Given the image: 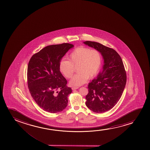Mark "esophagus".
<instances>
[{
    "mask_svg": "<svg viewBox=\"0 0 150 150\" xmlns=\"http://www.w3.org/2000/svg\"><path fill=\"white\" fill-rule=\"evenodd\" d=\"M78 87H77V86H73L72 88V89L73 90H76V89H78Z\"/></svg>",
    "mask_w": 150,
    "mask_h": 150,
    "instance_id": "esophagus-1",
    "label": "esophagus"
}]
</instances>
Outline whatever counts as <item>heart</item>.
Here are the masks:
<instances>
[{
	"mask_svg": "<svg viewBox=\"0 0 150 150\" xmlns=\"http://www.w3.org/2000/svg\"><path fill=\"white\" fill-rule=\"evenodd\" d=\"M68 61L60 62L59 70L66 78H71L74 73V67L78 73L70 80L72 86H80L88 79L96 75L101 64V56L96 49L79 47L74 50L68 57Z\"/></svg>",
	"mask_w": 150,
	"mask_h": 150,
	"instance_id": "1",
	"label": "heart"
}]
</instances>
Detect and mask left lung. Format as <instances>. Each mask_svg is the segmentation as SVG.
<instances>
[{"mask_svg": "<svg viewBox=\"0 0 150 150\" xmlns=\"http://www.w3.org/2000/svg\"><path fill=\"white\" fill-rule=\"evenodd\" d=\"M83 43L98 50L104 59L103 70L88 83L86 105L95 113H104L112 109L122 94L127 82L125 67L120 56L113 49L94 41Z\"/></svg>", "mask_w": 150, "mask_h": 150, "instance_id": "1", "label": "left lung"}]
</instances>
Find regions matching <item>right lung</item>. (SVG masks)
Instances as JSON below:
<instances>
[{
  "mask_svg": "<svg viewBox=\"0 0 150 150\" xmlns=\"http://www.w3.org/2000/svg\"><path fill=\"white\" fill-rule=\"evenodd\" d=\"M74 45L64 43L47 46L30 60L27 70L28 86L33 99L44 111L56 113L68 105L72 93L60 72L62 58Z\"/></svg>",
  "mask_w": 150,
  "mask_h": 150,
  "instance_id": "obj_1",
  "label": "right lung"
}]
</instances>
